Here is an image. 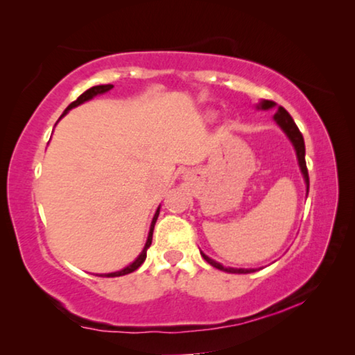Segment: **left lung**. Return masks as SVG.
<instances>
[{
	"label": "left lung",
	"instance_id": "8db88e82",
	"mask_svg": "<svg viewBox=\"0 0 355 355\" xmlns=\"http://www.w3.org/2000/svg\"><path fill=\"white\" fill-rule=\"evenodd\" d=\"M275 103L271 100H263L260 105H258L257 107L258 110H271V107H274ZM274 120L277 122L279 127L285 131L286 136L290 137V141L293 142L294 148H296V155H297V161H299V167H300V172H302L304 175V180L305 183H307V192H309V171H307V164H305V144H304V137H302V133H300L297 125L294 123L293 117L288 114V111L285 110V107L279 106V111L274 114ZM202 257L205 258V260L211 264V266L220 269V271H225V272H233V274H248V272H254V269H235V268H225L222 266L220 263L211 260V258L207 257L205 254L202 252Z\"/></svg>",
	"mask_w": 355,
	"mask_h": 355
}]
</instances>
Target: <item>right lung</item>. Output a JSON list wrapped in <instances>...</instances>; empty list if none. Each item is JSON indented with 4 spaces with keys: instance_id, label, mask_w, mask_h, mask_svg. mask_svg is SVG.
Listing matches in <instances>:
<instances>
[{
    "instance_id": "right-lung-1",
    "label": "right lung",
    "mask_w": 355,
    "mask_h": 355,
    "mask_svg": "<svg viewBox=\"0 0 355 355\" xmlns=\"http://www.w3.org/2000/svg\"><path fill=\"white\" fill-rule=\"evenodd\" d=\"M112 87H114L112 84H101V86H94V87H91V89H87V91L84 92V94H81L80 97H78L75 101H71V103L67 106V110L64 111V114H62L61 117H64L65 114H67V112L71 110V107H76L78 105L84 103V101H87V100L94 98L95 95H100V94H105V92H107V91H111ZM158 214H159V208L156 209V213H155V216H153L152 225H150V232H148L147 243H146V245H144V250L141 252V255L137 257L136 260L130 264V266L123 268L122 271H117V272H110V274H100V277H120V275H125V274H130V272L136 271V269L141 266V264L144 263V260H146V257H147V249L150 248V244H152V238H153V228H155V222H156V219H158Z\"/></svg>"
}]
</instances>
